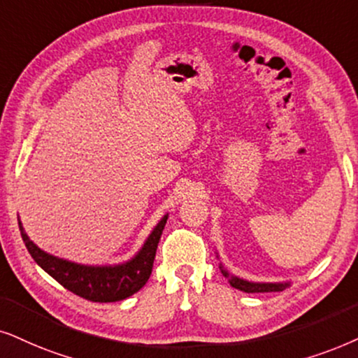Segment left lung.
I'll use <instances>...</instances> for the list:
<instances>
[{
	"mask_svg": "<svg viewBox=\"0 0 358 358\" xmlns=\"http://www.w3.org/2000/svg\"><path fill=\"white\" fill-rule=\"evenodd\" d=\"M220 269L221 274H223L224 278H228L229 284L243 292H279L284 291V289L289 286V282H250V280H244L241 278L229 274L228 271L223 268V264H220Z\"/></svg>",
	"mask_w": 358,
	"mask_h": 358,
	"instance_id": "left-lung-1",
	"label": "left lung"
}]
</instances>
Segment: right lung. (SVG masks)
Wrapping results in <instances>:
<instances>
[{
    "mask_svg": "<svg viewBox=\"0 0 358 358\" xmlns=\"http://www.w3.org/2000/svg\"><path fill=\"white\" fill-rule=\"evenodd\" d=\"M166 220H169V215L158 221L150 236L143 243L142 250L132 259L115 266H85L48 255L28 238L21 221L17 223H20L22 241L28 248L29 255L61 286L87 301L117 302L127 299L145 286L152 274L157 246L164 233Z\"/></svg>",
    "mask_w": 358,
    "mask_h": 358,
    "instance_id": "1",
    "label": "right lung"
}]
</instances>
